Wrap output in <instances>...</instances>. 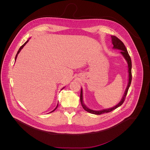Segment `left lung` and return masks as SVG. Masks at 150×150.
Masks as SVG:
<instances>
[{
  "mask_svg": "<svg viewBox=\"0 0 150 150\" xmlns=\"http://www.w3.org/2000/svg\"><path fill=\"white\" fill-rule=\"evenodd\" d=\"M111 39H112V43L113 44V48H117L118 50H121V53L123 55V56L124 57V58H125V59L127 60V61L128 62V72H129V83L128 85L127 86V88L126 89V91L125 92L124 95L122 99V100H121V102L117 105L115 106L112 107L111 108H108V109H106V110H101V111H94L92 110H91L89 108H88V107H86V106L84 105V104L83 103V91L82 89H81V93H80V102H81V104L82 105V107H83V108L88 111L89 113L91 114H97V115H100L103 113H107V112H109L115 109H116L117 108L120 107V106H121L123 103L124 102L127 95L128 93V92L129 88L131 84V81H132V61H131V59L129 55L128 52L124 45V44L123 42L120 40L117 37L115 36H111Z\"/></svg>",
  "mask_w": 150,
  "mask_h": 150,
  "instance_id": "left-lung-1",
  "label": "left lung"
}]
</instances>
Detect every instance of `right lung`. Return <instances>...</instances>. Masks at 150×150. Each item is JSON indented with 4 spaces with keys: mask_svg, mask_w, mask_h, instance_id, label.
<instances>
[{
    "mask_svg": "<svg viewBox=\"0 0 150 150\" xmlns=\"http://www.w3.org/2000/svg\"><path fill=\"white\" fill-rule=\"evenodd\" d=\"M28 41H26V42H25V43H24V44H23V45H22L21 47H20V49H19V50H18V52H17V55H16V58H15V60H16V58H17V55H18V53H19V52H20V51H21V50L22 48H23V46H24V45H25V44H26V43H28ZM58 105H57V107H56V108H55V109H54V110H53V111H51V112H53V111H54V110H55V109H56V108H57V107H58Z\"/></svg>",
    "mask_w": 150,
    "mask_h": 150,
    "instance_id": "1",
    "label": "right lung"
}]
</instances>
